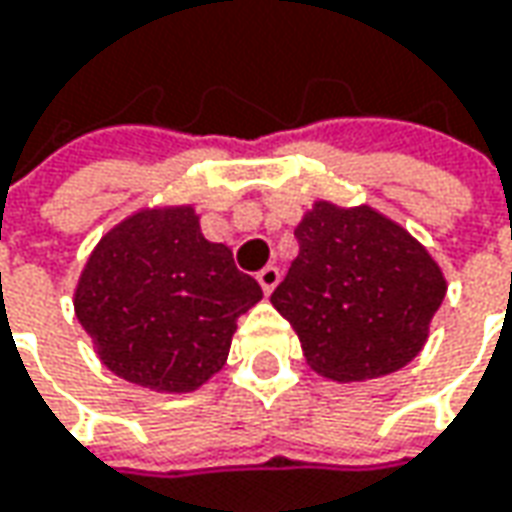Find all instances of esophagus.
I'll return each instance as SVG.
<instances>
[{
  "label": "esophagus",
  "instance_id": "esophagus-1",
  "mask_svg": "<svg viewBox=\"0 0 512 512\" xmlns=\"http://www.w3.org/2000/svg\"><path fill=\"white\" fill-rule=\"evenodd\" d=\"M257 283H260V289L266 291V294H272L274 286L280 283V269H277V266H263V269L257 272Z\"/></svg>",
  "mask_w": 512,
  "mask_h": 512
}]
</instances>
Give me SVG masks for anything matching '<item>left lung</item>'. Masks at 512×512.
Masks as SVG:
<instances>
[{
  "mask_svg": "<svg viewBox=\"0 0 512 512\" xmlns=\"http://www.w3.org/2000/svg\"><path fill=\"white\" fill-rule=\"evenodd\" d=\"M294 238L300 255L272 306L297 331L311 368L354 382L414 360L448 291L433 257L368 206L314 203Z\"/></svg>",
  "mask_w": 512,
  "mask_h": 512,
  "instance_id": "left-lung-1",
  "label": "left lung"
}]
</instances>
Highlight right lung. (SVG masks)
I'll return each instance as SVG.
<instances>
[{
	"mask_svg": "<svg viewBox=\"0 0 512 512\" xmlns=\"http://www.w3.org/2000/svg\"><path fill=\"white\" fill-rule=\"evenodd\" d=\"M263 297L189 206L138 212L90 255L76 317L101 362L155 391H195L229 357L238 317Z\"/></svg>",
	"mask_w": 512,
	"mask_h": 512,
	"instance_id": "right-lung-1",
	"label": "right lung"
}]
</instances>
